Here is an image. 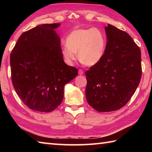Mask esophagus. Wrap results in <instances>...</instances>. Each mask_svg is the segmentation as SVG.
Segmentation results:
<instances>
[{
  "label": "esophagus",
  "mask_w": 152,
  "mask_h": 152,
  "mask_svg": "<svg viewBox=\"0 0 152 152\" xmlns=\"http://www.w3.org/2000/svg\"><path fill=\"white\" fill-rule=\"evenodd\" d=\"M83 74H84V71L81 70V69H80V70H78V74H80V75H82Z\"/></svg>",
  "instance_id": "1"
}]
</instances>
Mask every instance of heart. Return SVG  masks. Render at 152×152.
<instances>
[{
	"label": "heart",
	"mask_w": 152,
	"mask_h": 152,
	"mask_svg": "<svg viewBox=\"0 0 152 152\" xmlns=\"http://www.w3.org/2000/svg\"><path fill=\"white\" fill-rule=\"evenodd\" d=\"M66 46L61 49V55L67 64L72 65L77 59L84 65L94 66L104 55L106 39L101 31L92 29H78L67 36Z\"/></svg>",
	"instance_id": "b5f03b06"
}]
</instances>
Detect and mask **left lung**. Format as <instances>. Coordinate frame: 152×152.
Wrapping results in <instances>:
<instances>
[{
    "mask_svg": "<svg viewBox=\"0 0 152 152\" xmlns=\"http://www.w3.org/2000/svg\"><path fill=\"white\" fill-rule=\"evenodd\" d=\"M107 42L99 63L86 71V97L99 112L124 107L135 93L141 78V50L127 33L108 24Z\"/></svg>",
    "mask_w": 152,
    "mask_h": 152,
    "instance_id": "left-lung-1",
    "label": "left lung"
}]
</instances>
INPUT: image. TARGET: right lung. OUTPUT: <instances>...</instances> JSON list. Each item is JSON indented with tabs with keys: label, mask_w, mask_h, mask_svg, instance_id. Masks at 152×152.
<instances>
[{
	"label": "right lung",
	"mask_w": 152,
	"mask_h": 152,
	"mask_svg": "<svg viewBox=\"0 0 152 152\" xmlns=\"http://www.w3.org/2000/svg\"><path fill=\"white\" fill-rule=\"evenodd\" d=\"M60 23L43 24L22 33L10 56L12 83L23 103L39 112H51L64 99V86L78 69L64 61Z\"/></svg>",
	"instance_id": "right-lung-1"
}]
</instances>
